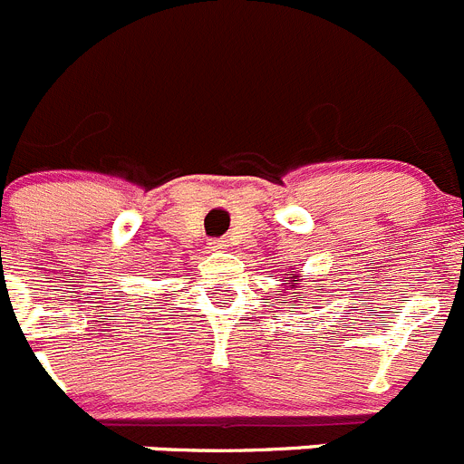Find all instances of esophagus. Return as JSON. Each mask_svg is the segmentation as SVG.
<instances>
[{
	"mask_svg": "<svg viewBox=\"0 0 464 464\" xmlns=\"http://www.w3.org/2000/svg\"><path fill=\"white\" fill-rule=\"evenodd\" d=\"M227 246V239H213L211 244H208V248H213V251H220V248H225Z\"/></svg>",
	"mask_w": 464,
	"mask_h": 464,
	"instance_id": "obj_1",
	"label": "esophagus"
}]
</instances>
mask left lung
Here are the masks:
<instances>
[{
  "label": "left lung",
  "mask_w": 464,
  "mask_h": 464,
  "mask_svg": "<svg viewBox=\"0 0 464 464\" xmlns=\"http://www.w3.org/2000/svg\"><path fill=\"white\" fill-rule=\"evenodd\" d=\"M290 278H297V276H295V274H290ZM293 288L297 290L299 285H293ZM321 288H323V285H321ZM293 299H295V302H297V299H299V293H293Z\"/></svg>",
  "instance_id": "1"
}]
</instances>
